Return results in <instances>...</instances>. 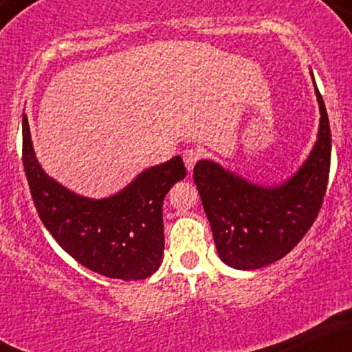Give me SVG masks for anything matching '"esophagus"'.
Segmentation results:
<instances>
[{
  "label": "esophagus",
  "instance_id": "34e87169",
  "mask_svg": "<svg viewBox=\"0 0 352 352\" xmlns=\"http://www.w3.org/2000/svg\"><path fill=\"white\" fill-rule=\"evenodd\" d=\"M201 155H204V152H201L200 148H187V151L184 152L185 167H187L188 170H192V168L195 167V164L201 159Z\"/></svg>",
  "mask_w": 352,
  "mask_h": 352
}]
</instances>
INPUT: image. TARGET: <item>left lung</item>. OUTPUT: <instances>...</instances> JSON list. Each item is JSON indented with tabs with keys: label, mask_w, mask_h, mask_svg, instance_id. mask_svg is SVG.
I'll return each mask as SVG.
<instances>
[{
	"label": "left lung",
	"mask_w": 352,
	"mask_h": 352,
	"mask_svg": "<svg viewBox=\"0 0 352 352\" xmlns=\"http://www.w3.org/2000/svg\"><path fill=\"white\" fill-rule=\"evenodd\" d=\"M313 84L321 114L318 140L288 180L263 187L213 160H199L193 168L218 256L232 268L256 270L278 261L316 220L328 187L331 129L324 102Z\"/></svg>",
	"instance_id": "8db88e82"
}]
</instances>
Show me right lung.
I'll list each match as a JSON object with an SVG mask.
<instances>
[{"instance_id":"obj_1","label":"right lung","mask_w":352,"mask_h":352,"mask_svg":"<svg viewBox=\"0 0 352 352\" xmlns=\"http://www.w3.org/2000/svg\"><path fill=\"white\" fill-rule=\"evenodd\" d=\"M23 165L44 227L76 261L124 281L144 280L159 270L165 245L162 204L168 190L187 175L182 157L145 168L116 195L89 199L43 170L24 116Z\"/></svg>"}]
</instances>
